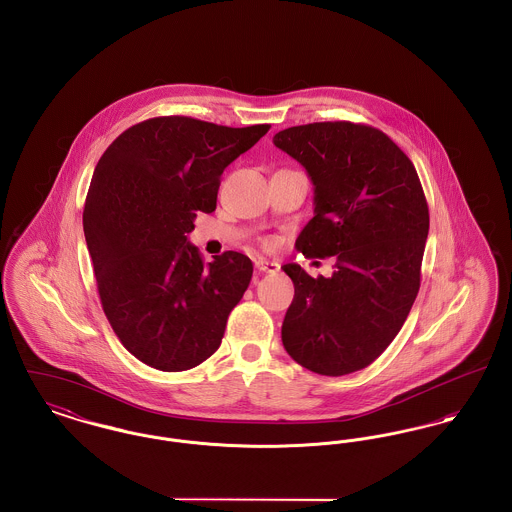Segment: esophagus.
I'll use <instances>...</instances> for the list:
<instances>
[{"label":"esophagus","mask_w":512,"mask_h":512,"mask_svg":"<svg viewBox=\"0 0 512 512\" xmlns=\"http://www.w3.org/2000/svg\"><path fill=\"white\" fill-rule=\"evenodd\" d=\"M255 269L259 272H269V274H276L280 271V265L274 261H267V259H257L255 261Z\"/></svg>","instance_id":"esophagus-1"}]
</instances>
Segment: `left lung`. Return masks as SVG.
<instances>
[{
	"label": "left lung",
	"instance_id": "left-lung-1",
	"mask_svg": "<svg viewBox=\"0 0 512 512\" xmlns=\"http://www.w3.org/2000/svg\"><path fill=\"white\" fill-rule=\"evenodd\" d=\"M272 143L315 185V216L296 249L336 257L331 278L282 267L296 290L282 344L313 373L360 371L387 350L420 290L429 209L418 172L383 131L363 123L296 125Z\"/></svg>",
	"mask_w": 512,
	"mask_h": 512
}]
</instances>
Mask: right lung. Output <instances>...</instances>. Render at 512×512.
I'll list each match as a JSON object with an SVG mask.
<instances>
[{"label":"right lung","mask_w":512,"mask_h":512,"mask_svg":"<svg viewBox=\"0 0 512 512\" xmlns=\"http://www.w3.org/2000/svg\"><path fill=\"white\" fill-rule=\"evenodd\" d=\"M269 123L226 127L162 116L125 129L94 168L83 211L102 309L121 344L160 371L218 350L253 263L226 251L203 263L187 234L216 209L220 176Z\"/></svg>","instance_id":"obj_1"}]
</instances>
